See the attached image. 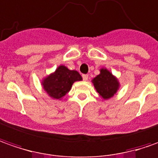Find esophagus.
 I'll return each instance as SVG.
<instances>
[{"label": "esophagus", "mask_w": 158, "mask_h": 158, "mask_svg": "<svg viewBox=\"0 0 158 158\" xmlns=\"http://www.w3.org/2000/svg\"><path fill=\"white\" fill-rule=\"evenodd\" d=\"M82 77H83V79L85 81H86L88 79V75L87 74H83L82 75Z\"/></svg>", "instance_id": "obj_1"}]
</instances>
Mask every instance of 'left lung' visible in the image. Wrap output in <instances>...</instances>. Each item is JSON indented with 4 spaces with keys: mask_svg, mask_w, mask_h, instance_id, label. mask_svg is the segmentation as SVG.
I'll return each instance as SVG.
<instances>
[{
    "mask_svg": "<svg viewBox=\"0 0 158 158\" xmlns=\"http://www.w3.org/2000/svg\"><path fill=\"white\" fill-rule=\"evenodd\" d=\"M100 73L93 78L94 87L101 98L107 100L112 98L119 90L120 83L118 78L114 76L107 68H101Z\"/></svg>",
    "mask_w": 158,
    "mask_h": 158,
    "instance_id": "1",
    "label": "left lung"
}]
</instances>
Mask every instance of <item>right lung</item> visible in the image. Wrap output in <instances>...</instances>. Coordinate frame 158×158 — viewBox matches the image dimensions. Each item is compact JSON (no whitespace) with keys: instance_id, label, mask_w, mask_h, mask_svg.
Here are the masks:
<instances>
[{"instance_id":"1","label":"right lung","mask_w":158,"mask_h":158,"mask_svg":"<svg viewBox=\"0 0 158 158\" xmlns=\"http://www.w3.org/2000/svg\"><path fill=\"white\" fill-rule=\"evenodd\" d=\"M81 80L82 77L77 71L69 70L65 65H60L53 73L43 78L41 85L51 98L60 100L70 92L73 84Z\"/></svg>"}]
</instances>
